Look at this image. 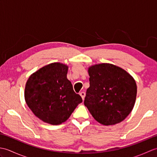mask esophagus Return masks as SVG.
Returning <instances> with one entry per match:
<instances>
[{"mask_svg": "<svg viewBox=\"0 0 157 157\" xmlns=\"http://www.w3.org/2000/svg\"><path fill=\"white\" fill-rule=\"evenodd\" d=\"M79 94H80V96H81V97H82V100H84V98H85V96H86L85 92H81L80 93H79Z\"/></svg>", "mask_w": 157, "mask_h": 157, "instance_id": "1", "label": "esophagus"}]
</instances>
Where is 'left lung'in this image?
<instances>
[{"label":"left lung","instance_id":"1","mask_svg":"<svg viewBox=\"0 0 157 157\" xmlns=\"http://www.w3.org/2000/svg\"><path fill=\"white\" fill-rule=\"evenodd\" d=\"M90 87L84 105L93 117L104 125L123 121L134 108L137 85L125 70L111 63L89 67Z\"/></svg>","mask_w":157,"mask_h":157}]
</instances>
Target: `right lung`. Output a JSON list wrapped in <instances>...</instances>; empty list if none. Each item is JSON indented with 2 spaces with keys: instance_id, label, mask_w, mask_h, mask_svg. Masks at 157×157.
Masks as SVG:
<instances>
[{
  "instance_id": "obj_1",
  "label": "right lung",
  "mask_w": 157,
  "mask_h": 157,
  "mask_svg": "<svg viewBox=\"0 0 157 157\" xmlns=\"http://www.w3.org/2000/svg\"><path fill=\"white\" fill-rule=\"evenodd\" d=\"M67 71L65 64L50 63L33 73L25 84L26 104L38 118L48 124L66 121L82 102L67 78Z\"/></svg>"
}]
</instances>
